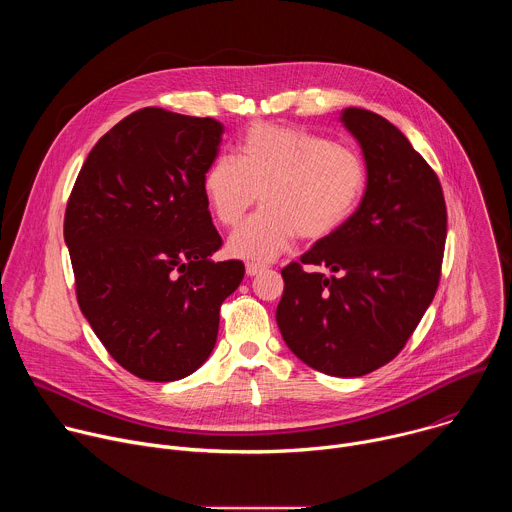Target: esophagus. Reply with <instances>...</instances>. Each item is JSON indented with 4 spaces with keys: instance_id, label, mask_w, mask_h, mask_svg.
Listing matches in <instances>:
<instances>
[{
    "instance_id": "1",
    "label": "esophagus",
    "mask_w": 512,
    "mask_h": 512,
    "mask_svg": "<svg viewBox=\"0 0 512 512\" xmlns=\"http://www.w3.org/2000/svg\"><path fill=\"white\" fill-rule=\"evenodd\" d=\"M245 271H247V275H249V277H253V275H257V273L265 271V265H259V263H247V265H245Z\"/></svg>"
}]
</instances>
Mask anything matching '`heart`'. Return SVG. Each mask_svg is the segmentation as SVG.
<instances>
[{"label":"heart","instance_id":"heart-1","mask_svg":"<svg viewBox=\"0 0 512 512\" xmlns=\"http://www.w3.org/2000/svg\"><path fill=\"white\" fill-rule=\"evenodd\" d=\"M367 166L348 145L275 123H253L237 158L216 156L202 178L204 196L223 227H235L259 200L265 206L231 235L235 257L271 261L298 235L318 241L356 208Z\"/></svg>","mask_w":512,"mask_h":512}]
</instances>
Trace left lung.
Returning <instances> with one entry per match:
<instances>
[{"label": "left lung", "mask_w": 512, "mask_h": 512, "mask_svg": "<svg viewBox=\"0 0 512 512\" xmlns=\"http://www.w3.org/2000/svg\"><path fill=\"white\" fill-rule=\"evenodd\" d=\"M340 121L360 143L367 190L336 231L281 269L275 318L308 367L362 377L403 350L429 308L448 212L440 180L393 123L356 107L344 109Z\"/></svg>", "instance_id": "1"}]
</instances>
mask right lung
I'll return each mask as SVG.
<instances>
[{"label": "right lung", "instance_id": "add662e5", "mask_svg": "<svg viewBox=\"0 0 512 512\" xmlns=\"http://www.w3.org/2000/svg\"><path fill=\"white\" fill-rule=\"evenodd\" d=\"M223 131L210 117L139 109L97 141L66 204L81 312L143 381H178L200 367L245 275L243 261L210 259L223 239L202 178Z\"/></svg>", "mask_w": 512, "mask_h": 512}]
</instances>
